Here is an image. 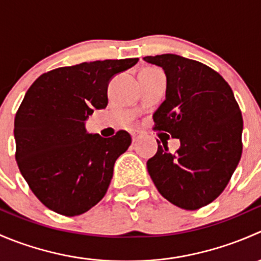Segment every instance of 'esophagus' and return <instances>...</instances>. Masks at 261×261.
Returning a JSON list of instances; mask_svg holds the SVG:
<instances>
[{
  "label": "esophagus",
  "mask_w": 261,
  "mask_h": 261,
  "mask_svg": "<svg viewBox=\"0 0 261 261\" xmlns=\"http://www.w3.org/2000/svg\"><path fill=\"white\" fill-rule=\"evenodd\" d=\"M131 138H133V143H136V141L141 138V134L139 133V131H134V133L131 134Z\"/></svg>",
  "instance_id": "34e87169"
}]
</instances>
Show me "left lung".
<instances>
[{
  "label": "left lung",
  "mask_w": 261,
  "mask_h": 261,
  "mask_svg": "<svg viewBox=\"0 0 261 261\" xmlns=\"http://www.w3.org/2000/svg\"><path fill=\"white\" fill-rule=\"evenodd\" d=\"M167 77L155 128L179 139L173 154L158 141L146 163L159 193L175 206L198 210L215 201L240 162L243 117L233 92L217 72L177 54L145 57Z\"/></svg>",
  "instance_id": "1"
}]
</instances>
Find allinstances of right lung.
Returning a JSON list of instances; mask_svg holds the SVG:
<instances>
[{"label": "right lung", "instance_id": "obj_1", "mask_svg": "<svg viewBox=\"0 0 261 261\" xmlns=\"http://www.w3.org/2000/svg\"><path fill=\"white\" fill-rule=\"evenodd\" d=\"M138 58L84 62L44 73L26 92L14 135L21 174L51 211L78 216L105 197L117 158L131 136L89 134L86 121L109 103L107 87Z\"/></svg>", "mask_w": 261, "mask_h": 261}]
</instances>
